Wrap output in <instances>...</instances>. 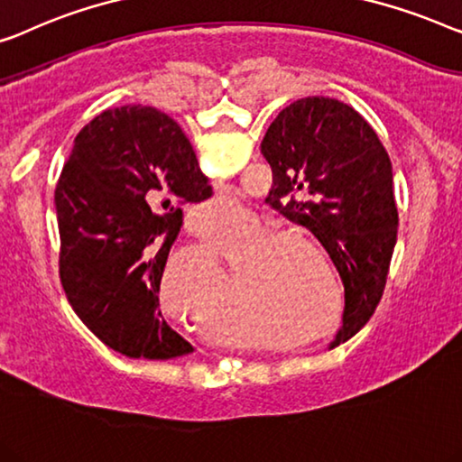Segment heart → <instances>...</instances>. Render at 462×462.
I'll use <instances>...</instances> for the list:
<instances>
[{"label": "heart", "instance_id": "1", "mask_svg": "<svg viewBox=\"0 0 462 462\" xmlns=\"http://www.w3.org/2000/svg\"><path fill=\"white\" fill-rule=\"evenodd\" d=\"M225 210L236 204L223 202ZM204 247L172 254L160 275V300L177 314L206 296L217 277L215 254L225 264L239 269V302L236 314L247 329L266 331L293 339L304 347L336 329L344 310V291L336 279L319 275L310 254L325 269V254L304 239L279 236V226L244 210V218L212 225L199 233ZM254 346H269L271 339L256 336Z\"/></svg>", "mask_w": 462, "mask_h": 462}]
</instances>
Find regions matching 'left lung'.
I'll return each instance as SVG.
<instances>
[{
    "label": "left lung",
    "mask_w": 462,
    "mask_h": 462,
    "mask_svg": "<svg viewBox=\"0 0 462 462\" xmlns=\"http://www.w3.org/2000/svg\"><path fill=\"white\" fill-rule=\"evenodd\" d=\"M271 164L269 202L309 229L344 283L347 342L373 317L398 237L390 156L352 106L312 96L283 108L260 143Z\"/></svg>",
    "instance_id": "left-lung-1"
}]
</instances>
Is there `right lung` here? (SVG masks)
<instances>
[{
  "label": "right lung",
  "instance_id": "add662e5",
  "mask_svg": "<svg viewBox=\"0 0 462 462\" xmlns=\"http://www.w3.org/2000/svg\"><path fill=\"white\" fill-rule=\"evenodd\" d=\"M210 196L181 126L152 106L106 110L75 137L56 187L60 279L112 350L148 360L193 352L160 309V275L181 204Z\"/></svg>",
  "mask_w": 462,
  "mask_h": 462
}]
</instances>
